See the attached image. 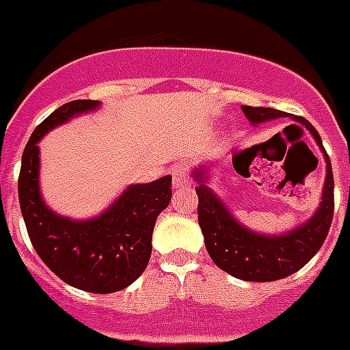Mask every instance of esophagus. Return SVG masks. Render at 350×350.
Segmentation results:
<instances>
[{
  "label": "esophagus",
  "instance_id": "1",
  "mask_svg": "<svg viewBox=\"0 0 350 350\" xmlns=\"http://www.w3.org/2000/svg\"><path fill=\"white\" fill-rule=\"evenodd\" d=\"M170 175H172L173 188H185V186L190 185V175H188V167L185 164H175L172 165L170 170Z\"/></svg>",
  "mask_w": 350,
  "mask_h": 350
}]
</instances>
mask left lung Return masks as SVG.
I'll return each instance as SVG.
<instances>
[{"label": "left lung", "instance_id": "obj_1", "mask_svg": "<svg viewBox=\"0 0 350 350\" xmlns=\"http://www.w3.org/2000/svg\"><path fill=\"white\" fill-rule=\"evenodd\" d=\"M241 110L247 116V120L253 123L288 116L282 110L267 109V107L243 105ZM293 120L303 123L304 127L308 129L327 159V178H325V188H323V201L314 217L303 227L295 228L284 236L254 234L236 221L217 199V196L206 186L204 170L199 167L193 173V178L199 183L196 188V193L199 197L197 219H199V227L203 230L206 251L217 267H221L223 271L230 273L232 277L241 278V280L271 282V280H278V278H284L299 271L321 249L330 223H332L334 175H332L330 159L323 147L321 136L315 131L314 125L301 116H293ZM236 157L238 153L234 149L232 162Z\"/></svg>", "mask_w": 350, "mask_h": 350}]
</instances>
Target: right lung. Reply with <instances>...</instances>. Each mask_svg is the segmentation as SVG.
Masks as SVG:
<instances>
[{
  "instance_id": "obj_1",
  "label": "right lung",
  "mask_w": 350,
  "mask_h": 350,
  "mask_svg": "<svg viewBox=\"0 0 350 350\" xmlns=\"http://www.w3.org/2000/svg\"><path fill=\"white\" fill-rule=\"evenodd\" d=\"M97 105L92 99L70 101L33 131L22 154L18 197L27 234L42 262L73 288L112 293L133 284L147 267L154 221L172 199V177L129 186L105 214L90 221H72L47 208L38 190L36 142Z\"/></svg>"
}]
</instances>
